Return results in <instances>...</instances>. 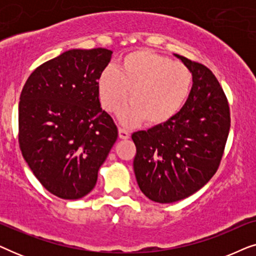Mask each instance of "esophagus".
Wrapping results in <instances>:
<instances>
[{"mask_svg":"<svg viewBox=\"0 0 256 256\" xmlns=\"http://www.w3.org/2000/svg\"><path fill=\"white\" fill-rule=\"evenodd\" d=\"M118 138L122 140H127L130 138V132L128 130H126L124 128H118Z\"/></svg>","mask_w":256,"mask_h":256,"instance_id":"1","label":"esophagus"}]
</instances>
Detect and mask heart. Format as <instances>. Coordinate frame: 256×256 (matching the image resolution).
Here are the masks:
<instances>
[{
	"mask_svg": "<svg viewBox=\"0 0 256 256\" xmlns=\"http://www.w3.org/2000/svg\"><path fill=\"white\" fill-rule=\"evenodd\" d=\"M192 73L184 64L169 57L140 48L118 59L116 68H107L98 79L100 104L104 110L118 112L124 126L144 121L160 126L182 110L191 93Z\"/></svg>",
	"mask_w": 256,
	"mask_h": 256,
	"instance_id": "b5f03b06",
	"label": "heart"
}]
</instances>
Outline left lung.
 I'll return each instance as SVG.
<instances>
[{
	"mask_svg": "<svg viewBox=\"0 0 256 256\" xmlns=\"http://www.w3.org/2000/svg\"><path fill=\"white\" fill-rule=\"evenodd\" d=\"M192 73L190 96L174 118L132 135L134 172L150 200L168 204L194 194L211 180L230 132V107L206 66L174 54Z\"/></svg>",
	"mask_w": 256,
	"mask_h": 256,
	"instance_id": "left-lung-1",
	"label": "left lung"
}]
</instances>
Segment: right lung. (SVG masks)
Listing matches in <instances>:
<instances>
[{
  "label": "right lung",
  "instance_id": "obj_1",
  "mask_svg": "<svg viewBox=\"0 0 256 256\" xmlns=\"http://www.w3.org/2000/svg\"><path fill=\"white\" fill-rule=\"evenodd\" d=\"M112 54L102 48L62 52L34 70L20 93V152L40 184L62 199L93 190L118 138L98 92Z\"/></svg>",
  "mask_w": 256,
  "mask_h": 256
}]
</instances>
